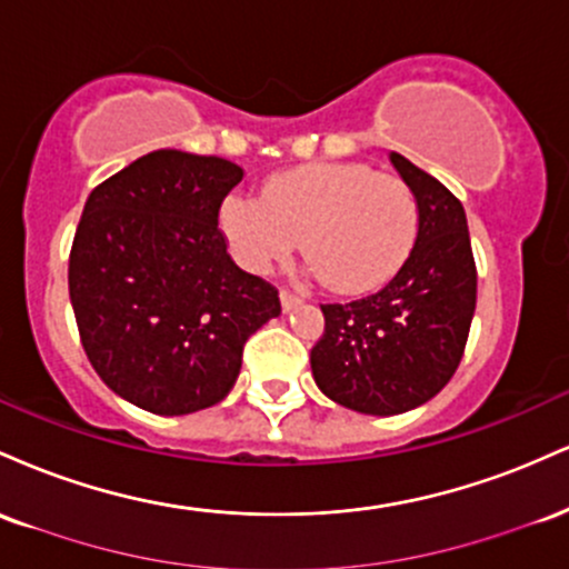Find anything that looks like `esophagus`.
<instances>
[{"label": "esophagus", "instance_id": "obj_1", "mask_svg": "<svg viewBox=\"0 0 569 569\" xmlns=\"http://www.w3.org/2000/svg\"><path fill=\"white\" fill-rule=\"evenodd\" d=\"M299 302H302V299H299L297 293H291V291H286V289L280 291V307H283V312H291Z\"/></svg>", "mask_w": 569, "mask_h": 569}]
</instances>
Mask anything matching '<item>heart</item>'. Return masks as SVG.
<instances>
[{
    "label": "heart",
    "instance_id": "obj_1",
    "mask_svg": "<svg viewBox=\"0 0 569 569\" xmlns=\"http://www.w3.org/2000/svg\"><path fill=\"white\" fill-rule=\"evenodd\" d=\"M420 211L398 176L363 162H307L267 179L262 198L230 194L219 227L243 270L267 276L302 238L310 270L339 293L380 289L417 240Z\"/></svg>",
    "mask_w": 569,
    "mask_h": 569
}]
</instances>
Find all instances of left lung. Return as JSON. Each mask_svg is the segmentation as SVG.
<instances>
[{
  "mask_svg": "<svg viewBox=\"0 0 569 569\" xmlns=\"http://www.w3.org/2000/svg\"><path fill=\"white\" fill-rule=\"evenodd\" d=\"M390 162L417 200L409 259L388 286L348 305H321L326 329L310 352L323 396L390 417L430 401L452 380L476 310V264L462 202L403 154Z\"/></svg>",
  "mask_w": 569,
  "mask_h": 569,
  "instance_id": "8db88e82",
  "label": "left lung"
}]
</instances>
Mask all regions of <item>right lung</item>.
Instances as JSON below:
<instances>
[{
    "mask_svg": "<svg viewBox=\"0 0 569 569\" xmlns=\"http://www.w3.org/2000/svg\"><path fill=\"white\" fill-rule=\"evenodd\" d=\"M243 168L158 149L90 192L69 297L96 375L133 407L192 415L232 390L243 345L280 316L278 291L227 253L221 200Z\"/></svg>",
    "mask_w": 569,
    "mask_h": 569,
    "instance_id": "1",
    "label": "right lung"
}]
</instances>
